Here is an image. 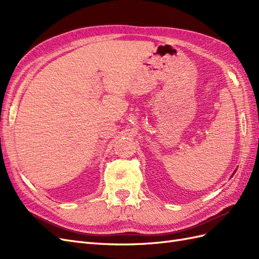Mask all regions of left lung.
I'll return each mask as SVG.
<instances>
[{
  "mask_svg": "<svg viewBox=\"0 0 259 259\" xmlns=\"http://www.w3.org/2000/svg\"><path fill=\"white\" fill-rule=\"evenodd\" d=\"M234 173H236V170H234ZM234 173H233V174H232V175H234Z\"/></svg>",
  "mask_w": 259,
  "mask_h": 259,
  "instance_id": "obj_1",
  "label": "left lung"
}]
</instances>
